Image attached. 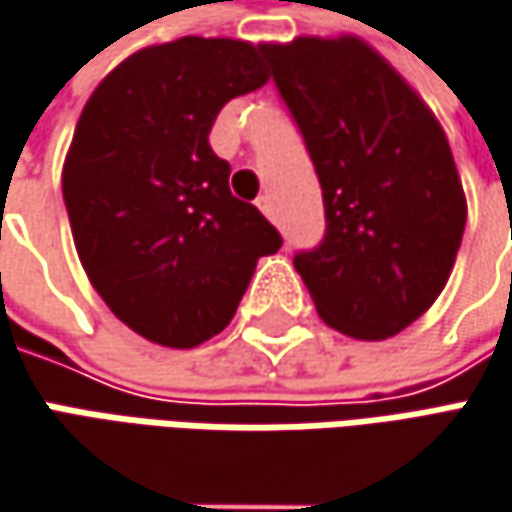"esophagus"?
Segmentation results:
<instances>
[{
  "label": "esophagus",
  "mask_w": 512,
  "mask_h": 512,
  "mask_svg": "<svg viewBox=\"0 0 512 512\" xmlns=\"http://www.w3.org/2000/svg\"><path fill=\"white\" fill-rule=\"evenodd\" d=\"M257 209L266 214L269 220H275V200H272V194H260L257 197Z\"/></svg>",
  "instance_id": "34e87169"
}]
</instances>
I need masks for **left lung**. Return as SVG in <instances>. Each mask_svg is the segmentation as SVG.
Returning <instances> with one entry per match:
<instances>
[{
    "mask_svg": "<svg viewBox=\"0 0 512 512\" xmlns=\"http://www.w3.org/2000/svg\"><path fill=\"white\" fill-rule=\"evenodd\" d=\"M263 54L326 209L323 243L295 269L323 323L355 341L392 338L433 306L461 246L467 197L447 134L361 36H295Z\"/></svg>",
    "mask_w": 512,
    "mask_h": 512,
    "instance_id": "1",
    "label": "left lung"
}]
</instances>
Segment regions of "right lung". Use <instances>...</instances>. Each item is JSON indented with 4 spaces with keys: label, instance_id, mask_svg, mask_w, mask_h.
Segmentation results:
<instances>
[{
    "label": "right lung",
    "instance_id": "right-lung-1",
    "mask_svg": "<svg viewBox=\"0 0 512 512\" xmlns=\"http://www.w3.org/2000/svg\"><path fill=\"white\" fill-rule=\"evenodd\" d=\"M263 42L180 36L140 48L88 97L62 166L79 263L145 341L223 332L278 229L229 191L209 145L220 108L269 82Z\"/></svg>",
    "mask_w": 512,
    "mask_h": 512
}]
</instances>
